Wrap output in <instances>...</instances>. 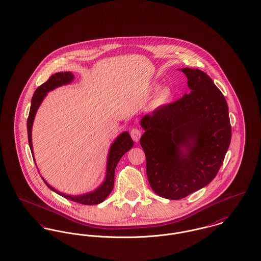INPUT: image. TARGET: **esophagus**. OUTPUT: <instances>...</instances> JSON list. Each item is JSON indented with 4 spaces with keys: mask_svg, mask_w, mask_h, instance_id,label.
<instances>
[{
    "mask_svg": "<svg viewBox=\"0 0 261 261\" xmlns=\"http://www.w3.org/2000/svg\"><path fill=\"white\" fill-rule=\"evenodd\" d=\"M141 134H142V132H141V130L138 129V128H133V129L130 131V135H131L132 139H133L135 142H138V141H139V139H140V137H141Z\"/></svg>",
    "mask_w": 261,
    "mask_h": 261,
    "instance_id": "esophagus-1",
    "label": "esophagus"
}]
</instances>
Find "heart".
Instances as JSON below:
<instances>
[{
	"mask_svg": "<svg viewBox=\"0 0 261 261\" xmlns=\"http://www.w3.org/2000/svg\"><path fill=\"white\" fill-rule=\"evenodd\" d=\"M168 95H169V93L167 92V91H165V92H163L160 96H159V98H158V100H157V102L159 103V104H162L163 102H165V100L167 99V97H168Z\"/></svg>",
	"mask_w": 261,
	"mask_h": 261,
	"instance_id": "obj_1",
	"label": "heart"
}]
</instances>
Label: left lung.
Masks as SVG:
<instances>
[{
  "instance_id": "8db88e82",
  "label": "left lung",
  "mask_w": 261,
  "mask_h": 261,
  "mask_svg": "<svg viewBox=\"0 0 261 261\" xmlns=\"http://www.w3.org/2000/svg\"><path fill=\"white\" fill-rule=\"evenodd\" d=\"M189 94L159 106L141 120L140 144L153 191L178 200L209 184L218 173L231 140L228 106L201 70L183 68ZM182 145L188 148L183 154Z\"/></svg>"
}]
</instances>
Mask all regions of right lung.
Wrapping results in <instances>:
<instances>
[{"label":"right lung","instance_id":"add662e5","mask_svg":"<svg viewBox=\"0 0 261 261\" xmlns=\"http://www.w3.org/2000/svg\"><path fill=\"white\" fill-rule=\"evenodd\" d=\"M74 79V75L71 72H60L56 73L54 75H52L48 81H46L44 84H42L41 86L37 88V90L35 91L33 98H32V103H31V108H30L29 117H28V121H27V130H28V140H29L30 148H31V152L33 155V146H32V125H33V121L36 115L37 109L40 106L41 102L43 101L44 97L46 96L47 92L55 89V88L68 84L70 82H72V80ZM133 140L131 139L130 135L128 132H124L122 133L116 140L115 142L112 144L110 151H109V157H108V164H107V175H106V179L104 181V183L95 191L84 194V195H80V196H70V195H66L63 194L61 192L57 191L56 189H54L53 187H51L45 180L44 182L46 183V185L52 189L53 191H55L56 193H58L59 195L65 197L66 199H69L71 201L74 202L80 203V204H84V205H94V204H99V203L103 202L106 197L111 193L113 187H114V175H115V168H116L117 164L119 162V160L121 159V157L133 147ZM34 159V158H33ZM35 162V159H34Z\"/></svg>","mask_w":261,"mask_h":261}]
</instances>
